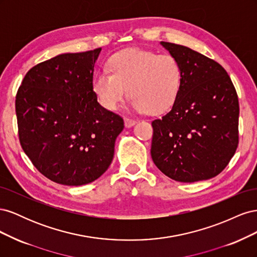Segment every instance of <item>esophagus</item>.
<instances>
[{
	"instance_id": "1",
	"label": "esophagus",
	"mask_w": 257,
	"mask_h": 257,
	"mask_svg": "<svg viewBox=\"0 0 257 257\" xmlns=\"http://www.w3.org/2000/svg\"><path fill=\"white\" fill-rule=\"evenodd\" d=\"M136 123H137V121L134 120V119L124 118V124H125V127H132V126H134Z\"/></svg>"
}]
</instances>
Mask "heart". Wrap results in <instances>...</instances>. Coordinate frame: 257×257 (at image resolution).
Listing matches in <instances>:
<instances>
[{
	"mask_svg": "<svg viewBox=\"0 0 257 257\" xmlns=\"http://www.w3.org/2000/svg\"><path fill=\"white\" fill-rule=\"evenodd\" d=\"M109 69L93 79V90L107 109H115L128 89L134 110L160 113L173 106L181 88L182 66L173 54L121 50L109 59Z\"/></svg>",
	"mask_w": 257,
	"mask_h": 257,
	"instance_id": "heart-1",
	"label": "heart"
}]
</instances>
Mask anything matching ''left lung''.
<instances>
[{"label":"left lung","mask_w":257,"mask_h":257,"mask_svg":"<svg viewBox=\"0 0 257 257\" xmlns=\"http://www.w3.org/2000/svg\"><path fill=\"white\" fill-rule=\"evenodd\" d=\"M182 66V83L170 111L152 121L151 157L179 182L213 178L238 147L239 102L227 72L185 46L161 42Z\"/></svg>","instance_id":"1"}]
</instances>
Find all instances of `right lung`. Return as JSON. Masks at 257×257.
Instances as JSON below:
<instances>
[{"label": "right lung", "mask_w": 257, "mask_h": 257, "mask_svg": "<svg viewBox=\"0 0 257 257\" xmlns=\"http://www.w3.org/2000/svg\"><path fill=\"white\" fill-rule=\"evenodd\" d=\"M102 48L62 53L27 73L16 95L19 141L38 172L63 185L96 180L111 164L124 127L93 91Z\"/></svg>", "instance_id": "obj_1"}]
</instances>
